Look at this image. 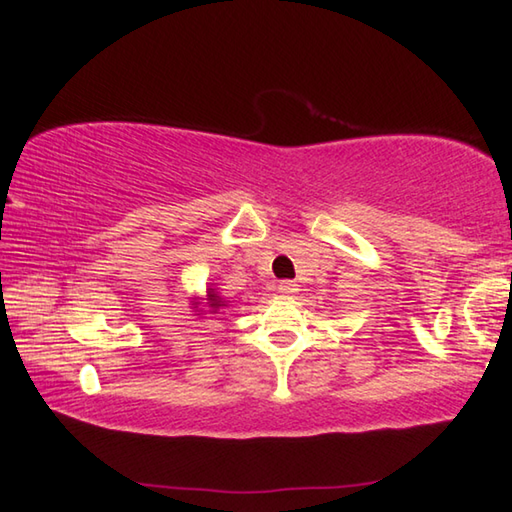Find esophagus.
<instances>
[{"label":"esophagus","instance_id":"34e87169","mask_svg":"<svg viewBox=\"0 0 512 512\" xmlns=\"http://www.w3.org/2000/svg\"><path fill=\"white\" fill-rule=\"evenodd\" d=\"M277 291H280L282 295H293L297 291V284L291 280H282L280 284H277Z\"/></svg>","mask_w":512,"mask_h":512}]
</instances>
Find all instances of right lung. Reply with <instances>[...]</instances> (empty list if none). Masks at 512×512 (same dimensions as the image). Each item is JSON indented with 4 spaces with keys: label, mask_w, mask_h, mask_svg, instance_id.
Returning <instances> with one entry per match:
<instances>
[{
    "label": "right lung",
    "mask_w": 512,
    "mask_h": 512,
    "mask_svg": "<svg viewBox=\"0 0 512 512\" xmlns=\"http://www.w3.org/2000/svg\"><path fill=\"white\" fill-rule=\"evenodd\" d=\"M206 300H208V304H210V309H212V311H217L219 306H226V302L221 300V297H219V293L215 291V288H208V295H206Z\"/></svg>",
    "instance_id": "add662e5"
}]
</instances>
